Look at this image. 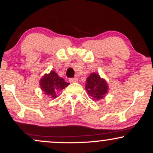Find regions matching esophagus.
Here are the masks:
<instances>
[{"label":"esophagus","instance_id":"obj_1","mask_svg":"<svg viewBox=\"0 0 153 153\" xmlns=\"http://www.w3.org/2000/svg\"><path fill=\"white\" fill-rule=\"evenodd\" d=\"M69 81L70 82H71V83H73V82H77L78 81V79L77 78H70L69 79Z\"/></svg>","mask_w":153,"mask_h":153}]
</instances>
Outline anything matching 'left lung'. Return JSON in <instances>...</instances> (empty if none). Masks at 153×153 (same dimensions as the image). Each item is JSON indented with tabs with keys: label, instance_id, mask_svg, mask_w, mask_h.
Segmentation results:
<instances>
[{
	"label": "left lung",
	"instance_id": "8db88e82",
	"mask_svg": "<svg viewBox=\"0 0 153 153\" xmlns=\"http://www.w3.org/2000/svg\"><path fill=\"white\" fill-rule=\"evenodd\" d=\"M85 86L88 94L92 97L95 101L104 99L108 90L106 80L101 78L100 75L96 73H91L88 77Z\"/></svg>",
	"mask_w": 153,
	"mask_h": 153
}]
</instances>
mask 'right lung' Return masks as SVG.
I'll return each instance as SVG.
<instances>
[{"mask_svg":"<svg viewBox=\"0 0 153 153\" xmlns=\"http://www.w3.org/2000/svg\"><path fill=\"white\" fill-rule=\"evenodd\" d=\"M39 84L42 91L52 99H55L57 93L69 85L53 71H51L48 74H45L40 79Z\"/></svg>","mask_w":153,"mask_h":153,"instance_id":"add662e5","label":"right lung"}]
</instances>
